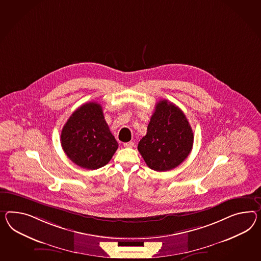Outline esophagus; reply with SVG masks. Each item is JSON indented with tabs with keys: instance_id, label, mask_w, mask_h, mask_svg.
Here are the masks:
<instances>
[{
	"instance_id": "obj_1",
	"label": "esophagus",
	"mask_w": 261,
	"mask_h": 261,
	"mask_svg": "<svg viewBox=\"0 0 261 261\" xmlns=\"http://www.w3.org/2000/svg\"><path fill=\"white\" fill-rule=\"evenodd\" d=\"M123 145H124L125 147H133L134 146V142H126Z\"/></svg>"
}]
</instances>
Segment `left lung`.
<instances>
[{"label": "left lung", "instance_id": "8db88e82", "mask_svg": "<svg viewBox=\"0 0 261 261\" xmlns=\"http://www.w3.org/2000/svg\"><path fill=\"white\" fill-rule=\"evenodd\" d=\"M193 141V132L185 114L173 103L164 99L156 104L138 150L149 168L167 171L187 159Z\"/></svg>", "mask_w": 261, "mask_h": 261}]
</instances>
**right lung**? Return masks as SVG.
Wrapping results in <instances>:
<instances>
[{
	"instance_id": "add662e5",
	"label": "right lung",
	"mask_w": 261,
	"mask_h": 261,
	"mask_svg": "<svg viewBox=\"0 0 261 261\" xmlns=\"http://www.w3.org/2000/svg\"><path fill=\"white\" fill-rule=\"evenodd\" d=\"M60 143L70 160L91 170L107 165L118 148L96 102L85 103L74 111L61 130Z\"/></svg>"
}]
</instances>
